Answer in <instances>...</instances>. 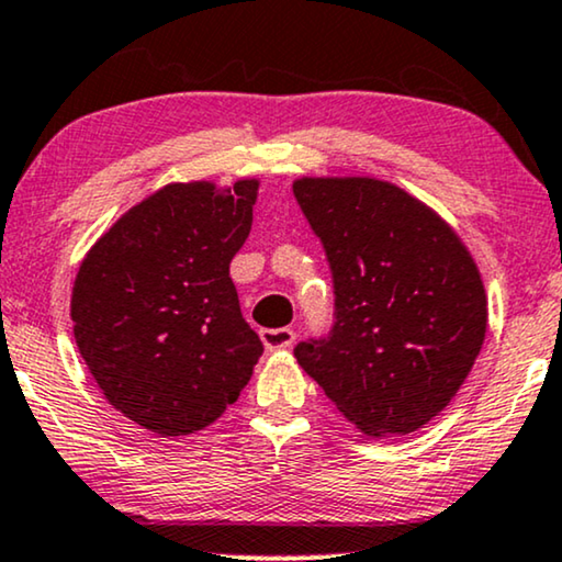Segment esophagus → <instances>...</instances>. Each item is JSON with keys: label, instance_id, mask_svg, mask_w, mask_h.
I'll list each match as a JSON object with an SVG mask.
<instances>
[{"label": "esophagus", "instance_id": "obj_1", "mask_svg": "<svg viewBox=\"0 0 562 562\" xmlns=\"http://www.w3.org/2000/svg\"><path fill=\"white\" fill-rule=\"evenodd\" d=\"M259 336H261V341H265V347L269 351L288 349V347H293V341H295V331H293V328H288V326H282V328H261Z\"/></svg>", "mask_w": 562, "mask_h": 562}]
</instances>
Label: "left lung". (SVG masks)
Returning a JSON list of instances; mask_svg holds the SVG:
<instances>
[{
    "label": "left lung",
    "mask_w": 562,
    "mask_h": 562,
    "mask_svg": "<svg viewBox=\"0 0 562 562\" xmlns=\"http://www.w3.org/2000/svg\"><path fill=\"white\" fill-rule=\"evenodd\" d=\"M297 205L334 277V326L297 364L368 437L429 424L481 355L488 301L460 236L414 194L372 177H303Z\"/></svg>",
    "instance_id": "obj_1"
}]
</instances>
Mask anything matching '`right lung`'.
<instances>
[{"label": "right lung", "instance_id": "1", "mask_svg": "<svg viewBox=\"0 0 562 562\" xmlns=\"http://www.w3.org/2000/svg\"><path fill=\"white\" fill-rule=\"evenodd\" d=\"M257 190V179L161 187L100 236L74 280L79 355L110 406L159 437L213 424L265 351L228 274Z\"/></svg>", "mask_w": 562, "mask_h": 562}]
</instances>
